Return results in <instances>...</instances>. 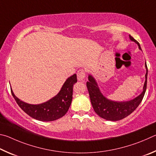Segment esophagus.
I'll use <instances>...</instances> for the list:
<instances>
[{"label":"esophagus","mask_w":156,"mask_h":156,"mask_svg":"<svg viewBox=\"0 0 156 156\" xmlns=\"http://www.w3.org/2000/svg\"><path fill=\"white\" fill-rule=\"evenodd\" d=\"M76 76H77V80L79 81H83L84 79L86 77V73L83 69L79 70L76 73Z\"/></svg>","instance_id":"34e87169"}]
</instances>
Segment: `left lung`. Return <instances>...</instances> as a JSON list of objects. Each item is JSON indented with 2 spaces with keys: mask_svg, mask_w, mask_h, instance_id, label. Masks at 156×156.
I'll return each mask as SVG.
<instances>
[{
  "mask_svg": "<svg viewBox=\"0 0 156 156\" xmlns=\"http://www.w3.org/2000/svg\"><path fill=\"white\" fill-rule=\"evenodd\" d=\"M129 39L137 44L139 49L141 50L140 44L130 35ZM145 68L147 73L143 92L133 99L127 101H114L107 99L100 91L95 79L92 75H88V81H87L86 86L88 88L92 105L95 112L101 118L112 121H119L132 114L140 105L146 92L147 73H148L146 64Z\"/></svg>",
  "mask_w": 156,
  "mask_h": 156,
  "instance_id": "8db88e82",
  "label": "left lung"
}]
</instances>
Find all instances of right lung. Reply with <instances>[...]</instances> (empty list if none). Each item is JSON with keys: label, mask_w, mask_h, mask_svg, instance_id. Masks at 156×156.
<instances>
[{"label": "right lung", "mask_w": 156, "mask_h": 156, "mask_svg": "<svg viewBox=\"0 0 156 156\" xmlns=\"http://www.w3.org/2000/svg\"><path fill=\"white\" fill-rule=\"evenodd\" d=\"M76 81V75L74 74L66 80L58 94L46 102L37 105L23 101L16 97L12 90L11 91L18 105L29 116L38 121H53L66 114L72 102L73 85Z\"/></svg>", "instance_id": "right-lung-1"}]
</instances>
